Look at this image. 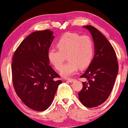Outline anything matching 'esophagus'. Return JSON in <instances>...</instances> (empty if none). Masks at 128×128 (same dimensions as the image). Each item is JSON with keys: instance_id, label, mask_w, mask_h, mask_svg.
Listing matches in <instances>:
<instances>
[{"instance_id": "esophagus-1", "label": "esophagus", "mask_w": 128, "mask_h": 128, "mask_svg": "<svg viewBox=\"0 0 128 128\" xmlns=\"http://www.w3.org/2000/svg\"><path fill=\"white\" fill-rule=\"evenodd\" d=\"M67 80L69 82H70V83H73V82L75 80V79H74V78H68Z\"/></svg>"}]
</instances>
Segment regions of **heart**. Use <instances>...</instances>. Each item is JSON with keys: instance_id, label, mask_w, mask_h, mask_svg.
Returning <instances> with one entry per match:
<instances>
[{"instance_id": "obj_1", "label": "heart", "mask_w": 128, "mask_h": 128, "mask_svg": "<svg viewBox=\"0 0 128 128\" xmlns=\"http://www.w3.org/2000/svg\"><path fill=\"white\" fill-rule=\"evenodd\" d=\"M58 50L50 49L47 54L48 60L56 69H59L67 56L68 62L60 70L62 77L68 78L78 70L80 66H88L94 54V44L92 38L87 36H81L76 33L64 34L56 42Z\"/></svg>"}]
</instances>
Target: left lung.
Here are the masks:
<instances>
[{"label": "left lung", "instance_id": "left-lung-1", "mask_svg": "<svg viewBox=\"0 0 128 128\" xmlns=\"http://www.w3.org/2000/svg\"><path fill=\"white\" fill-rule=\"evenodd\" d=\"M92 35L94 44V55L81 78L83 87L78 98L88 108L96 107L109 97L118 72L116 55L111 44L102 33L92 26H83Z\"/></svg>", "mask_w": 128, "mask_h": 128}]
</instances>
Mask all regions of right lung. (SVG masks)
Segmentation results:
<instances>
[{"mask_svg": "<svg viewBox=\"0 0 128 128\" xmlns=\"http://www.w3.org/2000/svg\"><path fill=\"white\" fill-rule=\"evenodd\" d=\"M50 30L35 31L22 42L13 57V86L28 107L43 111L50 107L58 86V74L50 65L47 54L55 38Z\"/></svg>", "mask_w": 128, "mask_h": 128, "instance_id": "add662e5", "label": "right lung"}]
</instances>
